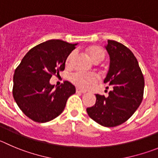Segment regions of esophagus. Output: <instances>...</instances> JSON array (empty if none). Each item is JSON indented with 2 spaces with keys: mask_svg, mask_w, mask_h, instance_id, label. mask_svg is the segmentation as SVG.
<instances>
[{
  "mask_svg": "<svg viewBox=\"0 0 158 158\" xmlns=\"http://www.w3.org/2000/svg\"><path fill=\"white\" fill-rule=\"evenodd\" d=\"M76 93H80V94H85L86 91L85 90H82L80 89H76Z\"/></svg>",
  "mask_w": 158,
  "mask_h": 158,
  "instance_id": "34e87169",
  "label": "esophagus"
}]
</instances>
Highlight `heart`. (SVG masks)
<instances>
[{
  "label": "heart",
  "instance_id": "b5f03b06",
  "mask_svg": "<svg viewBox=\"0 0 158 158\" xmlns=\"http://www.w3.org/2000/svg\"><path fill=\"white\" fill-rule=\"evenodd\" d=\"M87 52L94 63H100L105 58V51L100 46H91L87 48ZM75 56V51H72L66 58L65 64L67 66L71 65L72 59ZM70 81L77 87L86 89L93 86L98 81L97 76L91 73H83L82 72H76L70 76Z\"/></svg>",
  "mask_w": 158,
  "mask_h": 158
}]
</instances>
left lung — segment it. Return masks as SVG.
Here are the masks:
<instances>
[{"label": "left lung", "mask_w": 158, "mask_h": 158, "mask_svg": "<svg viewBox=\"0 0 158 158\" xmlns=\"http://www.w3.org/2000/svg\"><path fill=\"white\" fill-rule=\"evenodd\" d=\"M106 49L110 55V68L104 83L110 86V90L107 97L96 94V104L86 111L101 126L114 127L126 122L140 105L144 78L137 59L127 47L108 40Z\"/></svg>", "instance_id": "8db88e82"}]
</instances>
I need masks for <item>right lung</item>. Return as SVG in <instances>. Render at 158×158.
I'll list each match as a JSON object with an SVG mask.
<instances>
[{
  "label": "right lung",
  "instance_id": "1",
  "mask_svg": "<svg viewBox=\"0 0 158 158\" xmlns=\"http://www.w3.org/2000/svg\"><path fill=\"white\" fill-rule=\"evenodd\" d=\"M76 44L51 40L35 46L15 70L12 94L19 108L36 122H47L61 114L76 87L64 81L54 89L52 76L64 71L68 55Z\"/></svg>",
  "mask_w": 158,
  "mask_h": 158
}]
</instances>
